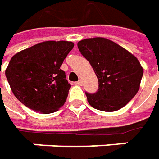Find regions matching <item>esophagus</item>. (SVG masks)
<instances>
[{"label": "esophagus", "mask_w": 159, "mask_h": 159, "mask_svg": "<svg viewBox=\"0 0 159 159\" xmlns=\"http://www.w3.org/2000/svg\"><path fill=\"white\" fill-rule=\"evenodd\" d=\"M75 84H77V85H82V81H81V80L77 81V82L75 83Z\"/></svg>", "instance_id": "34e87169"}]
</instances>
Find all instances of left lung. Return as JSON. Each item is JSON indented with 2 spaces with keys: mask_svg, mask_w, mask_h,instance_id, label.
Instances as JSON below:
<instances>
[{
  "mask_svg": "<svg viewBox=\"0 0 159 159\" xmlns=\"http://www.w3.org/2000/svg\"><path fill=\"white\" fill-rule=\"evenodd\" d=\"M99 80L96 93H85L89 104L112 112L125 107L139 91L143 69L132 53L102 37L84 39L77 43Z\"/></svg>",
  "mask_w": 159,
  "mask_h": 159,
  "instance_id": "obj_1",
  "label": "left lung"
}]
</instances>
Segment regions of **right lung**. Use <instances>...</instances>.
<instances>
[{"label":"right lung","instance_id":"add662e5","mask_svg":"<svg viewBox=\"0 0 159 159\" xmlns=\"http://www.w3.org/2000/svg\"><path fill=\"white\" fill-rule=\"evenodd\" d=\"M73 48L72 42L47 41L15 54L5 75L17 100L43 114L62 107L71 85L60 66Z\"/></svg>","mask_w":159,"mask_h":159}]
</instances>
